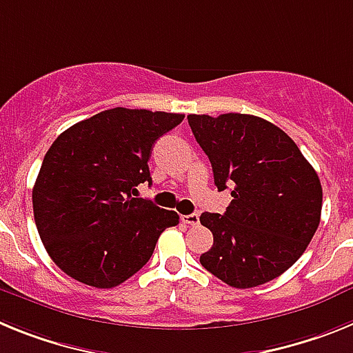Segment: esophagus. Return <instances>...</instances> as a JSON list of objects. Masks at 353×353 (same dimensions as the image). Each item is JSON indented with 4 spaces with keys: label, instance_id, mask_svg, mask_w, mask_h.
Listing matches in <instances>:
<instances>
[{
    "label": "esophagus",
    "instance_id": "obj_1",
    "mask_svg": "<svg viewBox=\"0 0 353 353\" xmlns=\"http://www.w3.org/2000/svg\"><path fill=\"white\" fill-rule=\"evenodd\" d=\"M182 223L183 224H189V226H194V224L199 223V215L198 214L182 215Z\"/></svg>",
    "mask_w": 353,
    "mask_h": 353
}]
</instances>
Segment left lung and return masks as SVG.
I'll return each mask as SVG.
<instances>
[{
    "instance_id": "left-lung-1",
    "label": "left lung",
    "mask_w": 353,
    "mask_h": 353,
    "mask_svg": "<svg viewBox=\"0 0 353 353\" xmlns=\"http://www.w3.org/2000/svg\"><path fill=\"white\" fill-rule=\"evenodd\" d=\"M219 191L232 187L223 215L199 223L214 245L199 261L233 288L269 283L292 267L313 239L322 214V185L288 134L260 117L189 114Z\"/></svg>"
}]
</instances>
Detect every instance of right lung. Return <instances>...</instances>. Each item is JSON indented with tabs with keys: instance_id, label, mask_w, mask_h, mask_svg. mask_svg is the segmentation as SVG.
Segmentation results:
<instances>
[{
	"instance_id": "1",
	"label": "right lung",
	"mask_w": 353,
	"mask_h": 353,
	"mask_svg": "<svg viewBox=\"0 0 353 353\" xmlns=\"http://www.w3.org/2000/svg\"><path fill=\"white\" fill-rule=\"evenodd\" d=\"M183 114L114 108L61 132L33 187V214L43 248L67 276L95 288L127 281L150 260L179 214L132 198L152 183L154 143Z\"/></svg>"
}]
</instances>
